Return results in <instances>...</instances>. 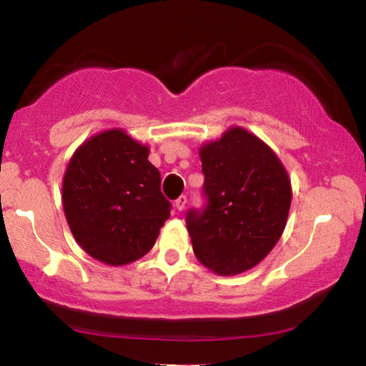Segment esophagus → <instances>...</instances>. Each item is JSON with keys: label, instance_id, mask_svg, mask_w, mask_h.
<instances>
[{"label": "esophagus", "instance_id": "obj_1", "mask_svg": "<svg viewBox=\"0 0 366 366\" xmlns=\"http://www.w3.org/2000/svg\"><path fill=\"white\" fill-rule=\"evenodd\" d=\"M186 204H187V197L186 196H180L177 201L174 202V206H175V209H177V211H184Z\"/></svg>", "mask_w": 366, "mask_h": 366}]
</instances>
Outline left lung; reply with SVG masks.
Listing matches in <instances>:
<instances>
[{
    "label": "left lung",
    "mask_w": 366,
    "mask_h": 366,
    "mask_svg": "<svg viewBox=\"0 0 366 366\" xmlns=\"http://www.w3.org/2000/svg\"><path fill=\"white\" fill-rule=\"evenodd\" d=\"M207 207L186 222L197 261L219 276L259 264L280 241L291 207L288 170L269 145L232 125L199 147Z\"/></svg>",
    "instance_id": "1"
}]
</instances>
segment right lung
I'll return each mask as SVG.
<instances>
[{
	"mask_svg": "<svg viewBox=\"0 0 366 366\" xmlns=\"http://www.w3.org/2000/svg\"><path fill=\"white\" fill-rule=\"evenodd\" d=\"M149 152L124 129H109L86 139L63 174V212L73 237L104 264L147 254L170 216Z\"/></svg>",
	"mask_w": 366,
	"mask_h": 366,
	"instance_id": "add662e5",
	"label": "right lung"
}]
</instances>
